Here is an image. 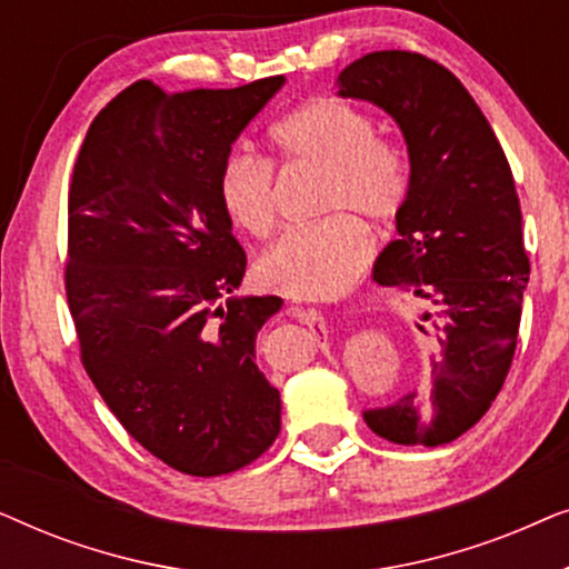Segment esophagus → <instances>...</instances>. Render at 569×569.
<instances>
[{
    "label": "esophagus",
    "mask_w": 569,
    "mask_h": 569,
    "mask_svg": "<svg viewBox=\"0 0 569 569\" xmlns=\"http://www.w3.org/2000/svg\"><path fill=\"white\" fill-rule=\"evenodd\" d=\"M300 318H302V323H308V326H310V331H313L318 339H323V337H326V318H323L321 310L308 308V310H302Z\"/></svg>",
    "instance_id": "obj_1"
}]
</instances>
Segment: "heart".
<instances>
[{
  "instance_id": "1",
  "label": "heart",
  "mask_w": 569,
  "mask_h": 569,
  "mask_svg": "<svg viewBox=\"0 0 569 569\" xmlns=\"http://www.w3.org/2000/svg\"><path fill=\"white\" fill-rule=\"evenodd\" d=\"M287 166L323 170L318 212L329 214L277 238L256 261L267 287L295 298H333L360 274L372 253V238L353 217L386 222L407 201V162L393 144L376 137V123L339 98H316L279 119L269 131ZM217 199L232 228L267 238L277 224L274 173L267 160L248 152L224 158Z\"/></svg>"
}]
</instances>
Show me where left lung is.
<instances>
[{
	"label": "left lung",
	"instance_id": "left-lung-1",
	"mask_svg": "<svg viewBox=\"0 0 569 569\" xmlns=\"http://www.w3.org/2000/svg\"><path fill=\"white\" fill-rule=\"evenodd\" d=\"M337 96L401 129L409 191L372 279L430 306L417 323L430 337L425 388L362 417L399 446H446L487 415L516 355L531 267L508 158L469 90L422 53H365L339 72Z\"/></svg>",
	"mask_w": 569,
	"mask_h": 569
}]
</instances>
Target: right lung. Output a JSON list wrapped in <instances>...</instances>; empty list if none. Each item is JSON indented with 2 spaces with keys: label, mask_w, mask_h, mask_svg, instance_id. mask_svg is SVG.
<instances>
[{
  "label": "right lung",
  "mask_w": 569,
  "mask_h": 569,
  "mask_svg": "<svg viewBox=\"0 0 569 569\" xmlns=\"http://www.w3.org/2000/svg\"><path fill=\"white\" fill-rule=\"evenodd\" d=\"M282 84L134 82L74 162L67 300L82 365L123 430L191 477L243 469L282 427L256 365V333L282 298L236 295L246 253L217 199L224 158Z\"/></svg>",
  "instance_id": "obj_1"
}]
</instances>
